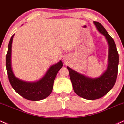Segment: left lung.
<instances>
[{
	"instance_id": "obj_1",
	"label": "left lung",
	"mask_w": 124,
	"mask_h": 124,
	"mask_svg": "<svg viewBox=\"0 0 124 124\" xmlns=\"http://www.w3.org/2000/svg\"><path fill=\"white\" fill-rule=\"evenodd\" d=\"M93 23L99 32L105 36L109 45L107 70L99 78H91L67 66L74 92L78 96L89 100L101 98L112 89L117 78L119 63V55L114 39L100 23L95 21Z\"/></svg>"
}]
</instances>
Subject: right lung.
Returning a JSON list of instances; mask_svg holds the SVG:
<instances>
[{
    "label": "right lung",
    "mask_w": 124,
    "mask_h": 124,
    "mask_svg": "<svg viewBox=\"0 0 124 124\" xmlns=\"http://www.w3.org/2000/svg\"><path fill=\"white\" fill-rule=\"evenodd\" d=\"M14 35L12 36L8 45L6 57L7 73L11 86L18 94L24 98L31 101H39L47 97L51 93L54 82L59 69L63 63L60 61L58 63L52 65L40 80L34 82L23 81L17 78L13 74L11 67L12 43Z\"/></svg>",
    "instance_id": "right-lung-1"
}]
</instances>
